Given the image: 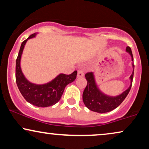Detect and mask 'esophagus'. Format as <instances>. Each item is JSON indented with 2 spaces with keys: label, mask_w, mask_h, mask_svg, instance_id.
<instances>
[{
  "label": "esophagus",
  "mask_w": 149,
  "mask_h": 149,
  "mask_svg": "<svg viewBox=\"0 0 149 149\" xmlns=\"http://www.w3.org/2000/svg\"><path fill=\"white\" fill-rule=\"evenodd\" d=\"M84 73L82 70H78V75H77V77L78 78H80V77H83Z\"/></svg>",
  "instance_id": "1"
}]
</instances>
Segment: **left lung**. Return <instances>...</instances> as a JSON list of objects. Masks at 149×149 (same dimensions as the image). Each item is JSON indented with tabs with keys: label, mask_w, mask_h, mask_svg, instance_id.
Listing matches in <instances>:
<instances>
[{
	"label": "left lung",
	"mask_w": 149,
	"mask_h": 149,
	"mask_svg": "<svg viewBox=\"0 0 149 149\" xmlns=\"http://www.w3.org/2000/svg\"><path fill=\"white\" fill-rule=\"evenodd\" d=\"M126 51L129 53L131 56L132 61H133V54L131 52V49L129 47H127ZM133 71L131 76H130L131 79V84L129 88L124 91L120 95L116 97H111L105 95L100 91L97 87L96 83L95 82V78L93 72H88L85 74L86 80H87V84L84 88L83 94H82V100L85 106L92 111L104 113L109 112L117 108L121 104L124 100L126 98L129 94L132 86L133 73H134V64H132Z\"/></svg>",
	"instance_id": "left-lung-1"
}]
</instances>
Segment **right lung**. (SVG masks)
<instances>
[{
	"instance_id": "1",
	"label": "right lung",
	"mask_w": 149,
	"mask_h": 149,
	"mask_svg": "<svg viewBox=\"0 0 149 149\" xmlns=\"http://www.w3.org/2000/svg\"><path fill=\"white\" fill-rule=\"evenodd\" d=\"M36 35V33H33L22 42L16 61V81L20 92L28 102L38 107H47L56 104L61 100L65 86L76 78L77 71L69 75L61 73L45 84H36L29 82L20 69V58L26 42Z\"/></svg>"
}]
</instances>
